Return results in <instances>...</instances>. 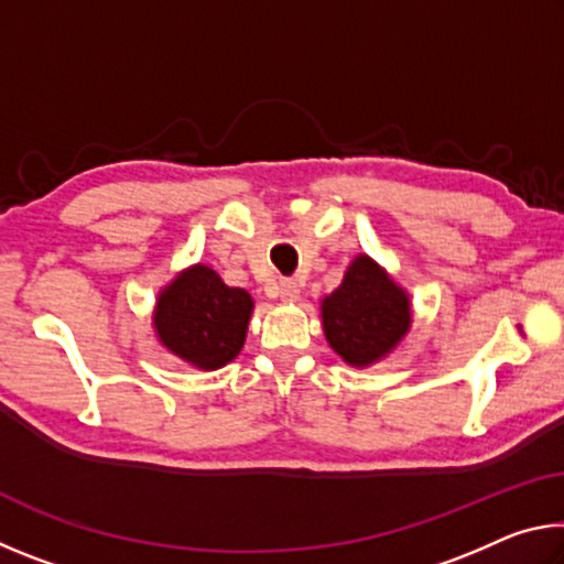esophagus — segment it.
Segmentation results:
<instances>
[{
  "instance_id": "esophagus-1",
  "label": "esophagus",
  "mask_w": 564,
  "mask_h": 564,
  "mask_svg": "<svg viewBox=\"0 0 564 564\" xmlns=\"http://www.w3.org/2000/svg\"><path fill=\"white\" fill-rule=\"evenodd\" d=\"M299 293H301V285L295 283L293 279H281L279 281V295L283 301H295V299H299Z\"/></svg>"
}]
</instances>
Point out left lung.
<instances>
[{
	"mask_svg": "<svg viewBox=\"0 0 564 564\" xmlns=\"http://www.w3.org/2000/svg\"><path fill=\"white\" fill-rule=\"evenodd\" d=\"M410 328L408 295L368 259L358 256L346 279L323 301V330L350 366H368Z\"/></svg>",
	"mask_w": 564,
	"mask_h": 564,
	"instance_id": "left-lung-1",
	"label": "left lung"
}]
</instances>
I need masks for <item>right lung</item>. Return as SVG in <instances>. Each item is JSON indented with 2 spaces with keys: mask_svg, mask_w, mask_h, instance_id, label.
I'll return each mask as SVG.
<instances>
[{
  "mask_svg": "<svg viewBox=\"0 0 564 564\" xmlns=\"http://www.w3.org/2000/svg\"><path fill=\"white\" fill-rule=\"evenodd\" d=\"M253 301L208 265H194L161 291L154 326L164 346L198 368H221L246 340Z\"/></svg>",
  "mask_w": 564,
  "mask_h": 564,
  "instance_id": "obj_1",
  "label": "right lung"
}]
</instances>
